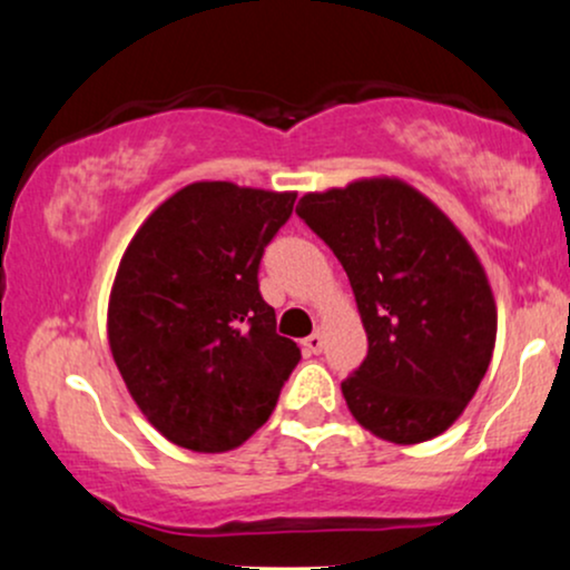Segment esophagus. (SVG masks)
I'll list each match as a JSON object with an SVG mask.
<instances>
[{
	"label": "esophagus",
	"mask_w": 570,
	"mask_h": 570,
	"mask_svg": "<svg viewBox=\"0 0 570 570\" xmlns=\"http://www.w3.org/2000/svg\"><path fill=\"white\" fill-rule=\"evenodd\" d=\"M303 351H305L307 355H318L321 351H324V334L313 332L311 337H305V340H303Z\"/></svg>",
	"instance_id": "1"
}]
</instances>
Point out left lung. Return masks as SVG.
Instances as JSON below:
<instances>
[{"mask_svg":"<svg viewBox=\"0 0 570 570\" xmlns=\"http://www.w3.org/2000/svg\"><path fill=\"white\" fill-rule=\"evenodd\" d=\"M297 215L345 267L366 328V358L342 382L355 422L397 445L445 433L497 342V303L475 249L397 177L305 194Z\"/></svg>","mask_w":570,"mask_h":570,"instance_id":"8db88e82","label":"left lung"}]
</instances>
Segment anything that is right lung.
<instances>
[{
  "instance_id": "obj_1",
  "label": "right lung",
  "mask_w": 570,
  "mask_h": 570,
  "mask_svg": "<svg viewBox=\"0 0 570 570\" xmlns=\"http://www.w3.org/2000/svg\"><path fill=\"white\" fill-rule=\"evenodd\" d=\"M292 190L190 183L137 228L108 299V345L159 433L223 454L267 422L299 361L259 294V259Z\"/></svg>"
}]
</instances>
